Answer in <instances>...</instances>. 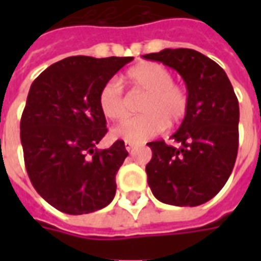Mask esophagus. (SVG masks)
Wrapping results in <instances>:
<instances>
[{"label": "esophagus", "mask_w": 261, "mask_h": 261, "mask_svg": "<svg viewBox=\"0 0 261 261\" xmlns=\"http://www.w3.org/2000/svg\"><path fill=\"white\" fill-rule=\"evenodd\" d=\"M124 145H125V149H127V151H131V149H133V148L136 147V142L125 141V142H124Z\"/></svg>", "instance_id": "1"}]
</instances>
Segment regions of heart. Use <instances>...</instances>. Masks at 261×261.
Wrapping results in <instances>:
<instances>
[{
    "mask_svg": "<svg viewBox=\"0 0 261 261\" xmlns=\"http://www.w3.org/2000/svg\"><path fill=\"white\" fill-rule=\"evenodd\" d=\"M125 80L134 89L147 93L141 105L144 114L127 120L113 130V136L125 141L141 142L158 136L168 124H179L189 109L186 89L172 81L166 67L156 63H141L127 71ZM99 109L112 121H121L128 114V105L121 85L108 81L99 92Z\"/></svg>",
    "mask_w": 261,
    "mask_h": 261,
    "instance_id": "obj_1",
    "label": "heart"
}]
</instances>
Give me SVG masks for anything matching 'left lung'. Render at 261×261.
Masks as SVG:
<instances>
[{"instance_id":"obj_1","label":"left lung","mask_w":261,"mask_h":261,"mask_svg":"<svg viewBox=\"0 0 261 261\" xmlns=\"http://www.w3.org/2000/svg\"><path fill=\"white\" fill-rule=\"evenodd\" d=\"M177 71L189 109L170 137L180 147L148 142L152 159L148 185L159 201L177 207L207 202L229 179L239 145V103L229 78L215 61L192 48H165L142 56Z\"/></svg>"}]
</instances>
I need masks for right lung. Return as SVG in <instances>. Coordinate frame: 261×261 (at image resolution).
<instances>
[{"label":"right lung","instance_id":"1","mask_svg":"<svg viewBox=\"0 0 261 261\" xmlns=\"http://www.w3.org/2000/svg\"><path fill=\"white\" fill-rule=\"evenodd\" d=\"M133 57H67L33 81L20 119V142L36 192L59 211L89 214L109 205L116 173L127 158L124 141L96 145L108 133L97 97Z\"/></svg>","mask_w":261,"mask_h":261}]
</instances>
